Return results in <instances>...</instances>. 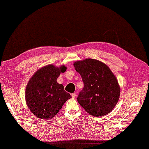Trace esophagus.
<instances>
[{
  "mask_svg": "<svg viewBox=\"0 0 149 149\" xmlns=\"http://www.w3.org/2000/svg\"><path fill=\"white\" fill-rule=\"evenodd\" d=\"M71 95H72V97L73 98V99H75V97H76V93H73L71 94Z\"/></svg>",
  "mask_w": 149,
  "mask_h": 149,
  "instance_id": "esophagus-1",
  "label": "esophagus"
}]
</instances>
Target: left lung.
I'll return each instance as SVG.
<instances>
[{
    "label": "left lung",
    "mask_w": 149,
    "mask_h": 149,
    "mask_svg": "<svg viewBox=\"0 0 149 149\" xmlns=\"http://www.w3.org/2000/svg\"><path fill=\"white\" fill-rule=\"evenodd\" d=\"M84 83L77 97L80 105L90 115L100 117L110 113L120 97V86L115 75L104 63L86 59L74 63Z\"/></svg>",
    "instance_id": "1"
}]
</instances>
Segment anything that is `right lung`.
<instances>
[{"instance_id": "obj_1", "label": "right lung", "mask_w": 149, "mask_h": 149, "mask_svg": "<svg viewBox=\"0 0 149 149\" xmlns=\"http://www.w3.org/2000/svg\"><path fill=\"white\" fill-rule=\"evenodd\" d=\"M66 70L65 65L60 67L47 65L34 73L28 82L25 93L26 104L38 118L52 119L71 98L70 94L64 90L63 85L57 83L61 72Z\"/></svg>"}]
</instances>
